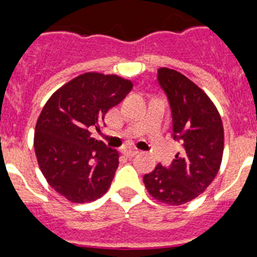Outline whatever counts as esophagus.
I'll list each match as a JSON object with an SVG mask.
<instances>
[{
	"label": "esophagus",
	"instance_id": "obj_1",
	"mask_svg": "<svg viewBox=\"0 0 257 257\" xmlns=\"http://www.w3.org/2000/svg\"><path fill=\"white\" fill-rule=\"evenodd\" d=\"M123 155H125L126 157H133L134 155L138 154V150H134V149H124L121 150Z\"/></svg>",
	"mask_w": 257,
	"mask_h": 257
}]
</instances>
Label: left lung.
<instances>
[{
  "mask_svg": "<svg viewBox=\"0 0 257 257\" xmlns=\"http://www.w3.org/2000/svg\"><path fill=\"white\" fill-rule=\"evenodd\" d=\"M157 73L172 107L173 138L182 142L183 150L169 168L159 164L145 174L143 183L156 201L179 206L198 197L218 174L224 151L223 121L210 97L186 75L169 68Z\"/></svg>",
  "mask_w": 257,
  "mask_h": 257,
  "instance_id": "1",
  "label": "left lung"
}]
</instances>
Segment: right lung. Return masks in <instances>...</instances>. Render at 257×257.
Listing matches in <instances>:
<instances>
[{
	"label": "right lung",
	"instance_id": "add662e5",
	"mask_svg": "<svg viewBox=\"0 0 257 257\" xmlns=\"http://www.w3.org/2000/svg\"><path fill=\"white\" fill-rule=\"evenodd\" d=\"M132 88L119 75L91 71L60 87L43 106L34 132L37 161L47 183L70 202H91L111 186L119 152L91 132L100 131Z\"/></svg>",
	"mask_w": 257,
	"mask_h": 257
}]
</instances>
